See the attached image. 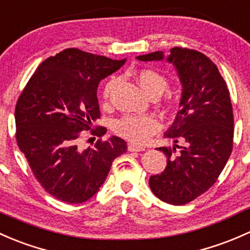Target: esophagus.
I'll return each mask as SVG.
<instances>
[{"label": "esophagus", "mask_w": 250, "mask_h": 250, "mask_svg": "<svg viewBox=\"0 0 250 250\" xmlns=\"http://www.w3.org/2000/svg\"><path fill=\"white\" fill-rule=\"evenodd\" d=\"M128 151H130V152H141V151H145V147L130 144V145H128Z\"/></svg>", "instance_id": "obj_1"}]
</instances>
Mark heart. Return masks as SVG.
Here are the masks:
<instances>
[{"label": "heart", "instance_id": "b5f03b06", "mask_svg": "<svg viewBox=\"0 0 250 250\" xmlns=\"http://www.w3.org/2000/svg\"><path fill=\"white\" fill-rule=\"evenodd\" d=\"M139 83L149 96H160L167 88V78L154 69H141L138 73ZM116 80L110 79L104 85L103 97L107 99L114 91ZM160 123L152 115H125L112 125V129L117 135L135 144H144L153 134L159 130Z\"/></svg>", "mask_w": 250, "mask_h": 250}]
</instances>
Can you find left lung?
Segmentation results:
<instances>
[{
	"instance_id": "obj_1",
	"label": "left lung",
	"mask_w": 250,
	"mask_h": 250,
	"mask_svg": "<svg viewBox=\"0 0 250 250\" xmlns=\"http://www.w3.org/2000/svg\"><path fill=\"white\" fill-rule=\"evenodd\" d=\"M139 61H163V51L141 55ZM172 63L182 83L180 111L165 138L182 146L159 147L167 158L165 170L149 177V187L162 201L185 205L208 190L224 169L233 139L230 93L217 65L195 50L172 48ZM180 148L177 154L175 147ZM176 154L175 155L174 153Z\"/></svg>"
}]
</instances>
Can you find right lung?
Wrapping results in <instances>:
<instances>
[{
	"label": "right lung",
	"mask_w": 250,
	"mask_h": 250,
	"mask_svg": "<svg viewBox=\"0 0 250 250\" xmlns=\"http://www.w3.org/2000/svg\"><path fill=\"white\" fill-rule=\"evenodd\" d=\"M125 59L70 48L41 63L15 106L17 143L41 186L59 200L81 204L104 183L112 162L127 152L118 136L83 148L79 139L101 117L99 81L120 69ZM104 127L91 134L103 136Z\"/></svg>",
	"instance_id": "add662e5"
}]
</instances>
